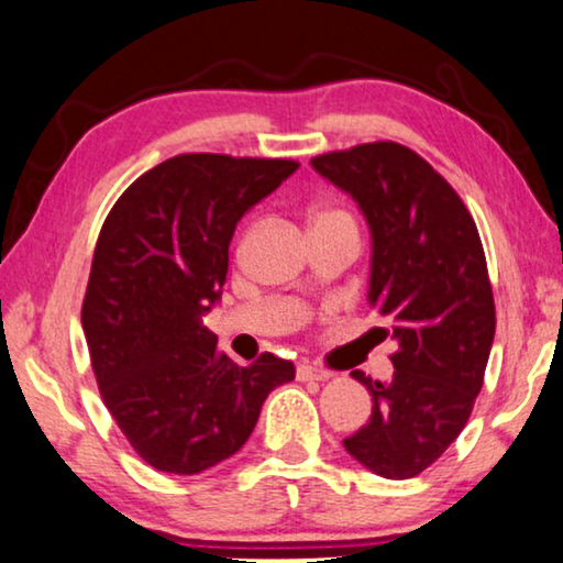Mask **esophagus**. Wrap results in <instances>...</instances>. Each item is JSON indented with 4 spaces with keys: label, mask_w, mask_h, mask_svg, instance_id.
<instances>
[{
    "label": "esophagus",
    "mask_w": 563,
    "mask_h": 563,
    "mask_svg": "<svg viewBox=\"0 0 563 563\" xmlns=\"http://www.w3.org/2000/svg\"><path fill=\"white\" fill-rule=\"evenodd\" d=\"M296 375H298V379H303V383H306V379H331V377H334L329 369L313 367V364H298Z\"/></svg>",
    "instance_id": "34e87169"
}]
</instances>
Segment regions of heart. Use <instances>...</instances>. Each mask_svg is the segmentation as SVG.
I'll use <instances>...</instances> for the list:
<instances>
[{"label":"heart","mask_w":563,"mask_h":563,"mask_svg":"<svg viewBox=\"0 0 563 563\" xmlns=\"http://www.w3.org/2000/svg\"><path fill=\"white\" fill-rule=\"evenodd\" d=\"M313 221H350V224H352L350 213L336 211V209H323V211H319V213H316V217H313Z\"/></svg>","instance_id":"obj_1"}]
</instances>
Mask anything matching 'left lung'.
<instances>
[{
	"mask_svg": "<svg viewBox=\"0 0 563 563\" xmlns=\"http://www.w3.org/2000/svg\"><path fill=\"white\" fill-rule=\"evenodd\" d=\"M313 170L357 201L372 236L367 300L398 350L344 449L385 479L421 474L470 421L495 339V300L472 213L421 155L369 142L319 155Z\"/></svg>",
	"mask_w": 563,
	"mask_h": 563,
	"instance_id": "left-lung-1",
	"label": "left lung"
}]
</instances>
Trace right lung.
<instances>
[{
	"instance_id": "obj_1",
	"label": "right lung",
	"mask_w": 563,
	"mask_h": 563,
	"mask_svg": "<svg viewBox=\"0 0 563 563\" xmlns=\"http://www.w3.org/2000/svg\"><path fill=\"white\" fill-rule=\"evenodd\" d=\"M292 161L176 155L120 196L101 227L81 327L101 398L150 466L199 474L236 454L292 362L240 367L203 316L219 303L240 219Z\"/></svg>"
}]
</instances>
